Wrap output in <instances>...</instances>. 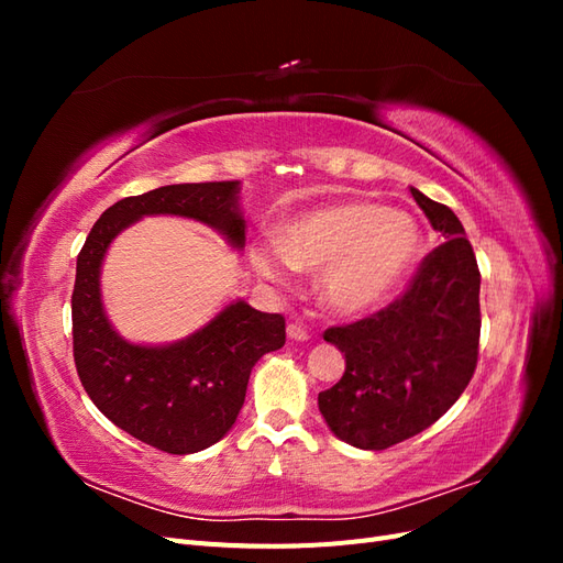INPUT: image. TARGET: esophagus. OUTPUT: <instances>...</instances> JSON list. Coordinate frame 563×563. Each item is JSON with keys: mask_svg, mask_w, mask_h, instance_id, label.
Segmentation results:
<instances>
[{"mask_svg": "<svg viewBox=\"0 0 563 563\" xmlns=\"http://www.w3.org/2000/svg\"><path fill=\"white\" fill-rule=\"evenodd\" d=\"M286 333H288V338H291V340H308V335H310L308 329H305L300 321H291V323H288Z\"/></svg>", "mask_w": 563, "mask_h": 563, "instance_id": "34e87169", "label": "esophagus"}]
</instances>
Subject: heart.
<instances>
[{
    "label": "heart",
    "instance_id": "heart-1",
    "mask_svg": "<svg viewBox=\"0 0 563 563\" xmlns=\"http://www.w3.org/2000/svg\"><path fill=\"white\" fill-rule=\"evenodd\" d=\"M277 244L251 251V263L263 277L286 282L294 267H323V300L340 312H364L395 296L411 275L422 232L406 211L340 201L279 225Z\"/></svg>",
    "mask_w": 563,
    "mask_h": 563
}]
</instances>
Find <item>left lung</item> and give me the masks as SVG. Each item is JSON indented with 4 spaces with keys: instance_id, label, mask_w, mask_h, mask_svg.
<instances>
[{
    "instance_id": "obj_1",
    "label": "left lung",
    "mask_w": 563,
    "mask_h": 563,
    "mask_svg": "<svg viewBox=\"0 0 563 563\" xmlns=\"http://www.w3.org/2000/svg\"><path fill=\"white\" fill-rule=\"evenodd\" d=\"M411 195L444 242L387 308L323 331L345 352V373L319 391V411L338 439L364 451L428 430L463 395L479 360L482 275L465 228L446 203L416 187Z\"/></svg>"
}]
</instances>
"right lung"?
I'll list each match as a JSON object with an SVG mask.
<instances>
[{"mask_svg":"<svg viewBox=\"0 0 563 563\" xmlns=\"http://www.w3.org/2000/svg\"><path fill=\"white\" fill-rule=\"evenodd\" d=\"M240 183L164 185L126 197L96 220L77 255L73 354L79 380L98 411L143 444L187 455L213 446L240 416L251 368L286 343L282 314L236 300L190 338L164 347L119 338L100 302V263L114 236L143 216L201 220L244 246L246 220L236 207Z\"/></svg>","mask_w":563,"mask_h":563,"instance_id":"right-lung-1","label":"right lung"}]
</instances>
